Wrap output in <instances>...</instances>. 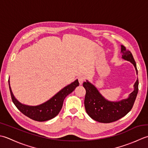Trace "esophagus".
<instances>
[{
	"mask_svg": "<svg viewBox=\"0 0 148 148\" xmlns=\"http://www.w3.org/2000/svg\"><path fill=\"white\" fill-rule=\"evenodd\" d=\"M78 82H79V84H80V85H82L83 82L84 81V77L82 76H80L78 77Z\"/></svg>",
	"mask_w": 148,
	"mask_h": 148,
	"instance_id": "1",
	"label": "esophagus"
}]
</instances>
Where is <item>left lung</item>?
<instances>
[{
  "instance_id": "1",
  "label": "left lung",
  "mask_w": 148,
  "mask_h": 148,
  "mask_svg": "<svg viewBox=\"0 0 148 148\" xmlns=\"http://www.w3.org/2000/svg\"><path fill=\"white\" fill-rule=\"evenodd\" d=\"M121 53L123 59L134 64L137 75L136 62L130 51L121 45ZM83 86L86 91L84 105L87 114L96 121L109 123L122 118L131 110L138 93V80L137 79L135 82L134 91L130 94L128 98L115 102L105 99L88 80L83 83Z\"/></svg>"
}]
</instances>
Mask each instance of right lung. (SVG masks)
<instances>
[{
  "mask_svg": "<svg viewBox=\"0 0 148 148\" xmlns=\"http://www.w3.org/2000/svg\"><path fill=\"white\" fill-rule=\"evenodd\" d=\"M78 85L79 82L77 79L70 85L64 87L47 101L37 106H29L21 103L15 98L9 80L11 99L15 106L24 115L37 121H45L55 117L61 111L64 98L73 92Z\"/></svg>",
  "mask_w": 148,
  "mask_h": 148,
  "instance_id": "add662e5",
  "label": "right lung"
}]
</instances>
